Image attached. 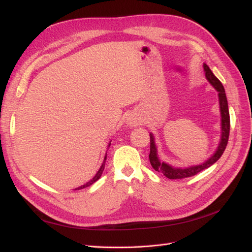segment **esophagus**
Returning <instances> with one entry per match:
<instances>
[{
    "mask_svg": "<svg viewBox=\"0 0 252 252\" xmlns=\"http://www.w3.org/2000/svg\"><path fill=\"white\" fill-rule=\"evenodd\" d=\"M129 124H130L131 126H135V125H138V121H136L135 119H130L129 120Z\"/></svg>",
    "mask_w": 252,
    "mask_h": 252,
    "instance_id": "obj_1",
    "label": "esophagus"
}]
</instances>
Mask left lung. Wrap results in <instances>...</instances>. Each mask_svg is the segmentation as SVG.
<instances>
[{
    "label": "left lung",
    "mask_w": 252,
    "mask_h": 252,
    "mask_svg": "<svg viewBox=\"0 0 252 252\" xmlns=\"http://www.w3.org/2000/svg\"><path fill=\"white\" fill-rule=\"evenodd\" d=\"M204 70L206 79L209 81L211 85L217 89L219 93V101H220V117H222V138H220V142L219 144V147L215 155H212L210 158L201 165L196 166H190L186 167V168H174V167L166 164L164 162H161L158 158V150L155 143V136L150 133V154H149V161L156 171L163 173L166 178L170 180H178V179H184L189 178L195 175L196 173L201 172L204 169H207L208 167L215 164L218 159L222 157L223 152L226 149L228 139H229V131H230V117H229V110H228V103L227 97L225 94L224 86L222 83L219 81V79L212 73L210 68L204 64Z\"/></svg>",
    "instance_id": "8db88e82"
}]
</instances>
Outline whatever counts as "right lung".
<instances>
[{
  "instance_id": "add662e5",
  "label": "right lung",
  "mask_w": 252,
  "mask_h": 252,
  "mask_svg": "<svg viewBox=\"0 0 252 252\" xmlns=\"http://www.w3.org/2000/svg\"><path fill=\"white\" fill-rule=\"evenodd\" d=\"M108 146H110V144L108 145ZM106 158H107V156H105V158H104V162H103V164H102V166H101V168L98 169V171L96 172V174L94 175V179H91L89 182H87L85 185H83V186H80V187H78V188H75V190L83 189V188H85V187H88V186H90V185H93L94 182H96L98 179L101 178V175H102V173H103V171H104V168H105V162H106Z\"/></svg>"
}]
</instances>
